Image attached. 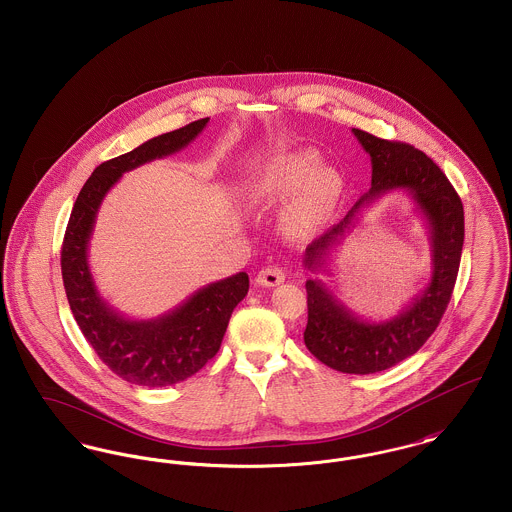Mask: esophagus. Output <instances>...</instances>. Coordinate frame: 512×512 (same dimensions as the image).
<instances>
[{
  "instance_id": "1",
  "label": "esophagus",
  "mask_w": 512,
  "mask_h": 512,
  "mask_svg": "<svg viewBox=\"0 0 512 512\" xmlns=\"http://www.w3.org/2000/svg\"><path fill=\"white\" fill-rule=\"evenodd\" d=\"M284 282V270L280 267H265L257 274V284L263 288H272Z\"/></svg>"
}]
</instances>
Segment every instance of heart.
<instances>
[{"label": "heart", "instance_id": "b5f03b06", "mask_svg": "<svg viewBox=\"0 0 512 512\" xmlns=\"http://www.w3.org/2000/svg\"><path fill=\"white\" fill-rule=\"evenodd\" d=\"M253 199L259 203H286V230L293 238H307L330 217L341 194V178L332 167H322L315 149L297 147L272 155L253 178Z\"/></svg>", "mask_w": 512, "mask_h": 512}]
</instances>
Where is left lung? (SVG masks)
<instances>
[{"label": "left lung", "mask_w": 512, "mask_h": 512, "mask_svg": "<svg viewBox=\"0 0 512 512\" xmlns=\"http://www.w3.org/2000/svg\"><path fill=\"white\" fill-rule=\"evenodd\" d=\"M370 155V190L343 219L307 245L303 265L317 272L330 251L355 228L361 211L391 192H405L424 217L430 234L432 276L424 290L397 317L380 322L355 315L322 280H307L309 320L303 334L307 349L334 370L374 374L414 355L438 328L461 265L464 242L463 201L438 165L420 149L376 138L353 128Z\"/></svg>", "instance_id": "left-lung-1"}]
</instances>
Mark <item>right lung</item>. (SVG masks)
<instances>
[{
  "label": "right lung",
  "instance_id": "obj_1",
  "mask_svg": "<svg viewBox=\"0 0 512 512\" xmlns=\"http://www.w3.org/2000/svg\"><path fill=\"white\" fill-rule=\"evenodd\" d=\"M207 119L151 138L142 146L101 163L74 201L61 247V272L74 320L99 359L122 380L163 388L194 376L220 349L228 320L249 290V276L238 272L192 293L157 318L121 315L98 292L88 265V247L99 205L124 172L163 159L194 142Z\"/></svg>",
  "mask_w": 512,
  "mask_h": 512
}]
</instances>
